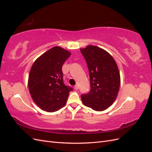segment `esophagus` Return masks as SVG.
<instances>
[{
  "label": "esophagus",
  "instance_id": "obj_1",
  "mask_svg": "<svg viewBox=\"0 0 152 152\" xmlns=\"http://www.w3.org/2000/svg\"><path fill=\"white\" fill-rule=\"evenodd\" d=\"M74 89H75V90L79 89V86H78V85H75V86H74Z\"/></svg>",
  "mask_w": 152,
  "mask_h": 152
}]
</instances>
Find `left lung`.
Here are the masks:
<instances>
[{
    "mask_svg": "<svg viewBox=\"0 0 152 152\" xmlns=\"http://www.w3.org/2000/svg\"><path fill=\"white\" fill-rule=\"evenodd\" d=\"M88 70L91 83L89 93L81 95L82 102L95 111H103L116 99L121 85L120 72L113 58L95 45L80 49Z\"/></svg>",
    "mask_w": 152,
    "mask_h": 152,
    "instance_id": "left-lung-1",
    "label": "left lung"
}]
</instances>
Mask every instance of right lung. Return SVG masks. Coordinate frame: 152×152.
<instances>
[{
	"instance_id": "add662e5",
	"label": "right lung",
	"mask_w": 152,
	"mask_h": 152,
	"mask_svg": "<svg viewBox=\"0 0 152 152\" xmlns=\"http://www.w3.org/2000/svg\"><path fill=\"white\" fill-rule=\"evenodd\" d=\"M71 53L56 46L36 59L30 69L28 86L32 99L48 112H54L65 105L73 90L63 80L62 66Z\"/></svg>"
}]
</instances>
